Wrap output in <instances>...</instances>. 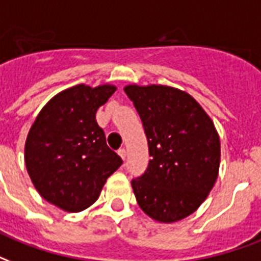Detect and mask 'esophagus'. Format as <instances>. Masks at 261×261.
Instances as JSON below:
<instances>
[{
  "instance_id": "esophagus-1",
  "label": "esophagus",
  "mask_w": 261,
  "mask_h": 261,
  "mask_svg": "<svg viewBox=\"0 0 261 261\" xmlns=\"http://www.w3.org/2000/svg\"><path fill=\"white\" fill-rule=\"evenodd\" d=\"M118 155H120L121 158H122L125 161V158H126V149H125V148H120V149H118Z\"/></svg>"
}]
</instances>
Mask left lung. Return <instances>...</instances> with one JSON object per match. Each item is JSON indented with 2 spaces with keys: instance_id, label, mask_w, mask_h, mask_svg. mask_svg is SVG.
Instances as JSON below:
<instances>
[{
  "instance_id": "left-lung-1",
  "label": "left lung",
  "mask_w": 261,
  "mask_h": 261,
  "mask_svg": "<svg viewBox=\"0 0 261 261\" xmlns=\"http://www.w3.org/2000/svg\"><path fill=\"white\" fill-rule=\"evenodd\" d=\"M148 143V166L132 179L140 208L163 223L181 221L207 199L218 178L221 143L191 95L167 86H126Z\"/></svg>"
}]
</instances>
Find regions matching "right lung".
I'll use <instances>...</instances> for the list:
<instances>
[{"instance_id": "right-lung-1", "label": "right lung", "mask_w": 261, "mask_h": 261, "mask_svg": "<svg viewBox=\"0 0 261 261\" xmlns=\"http://www.w3.org/2000/svg\"><path fill=\"white\" fill-rule=\"evenodd\" d=\"M114 91L110 84L68 88L48 100L30 129L24 158L32 184L44 200L68 213L90 207L122 165L95 120Z\"/></svg>"}]
</instances>
